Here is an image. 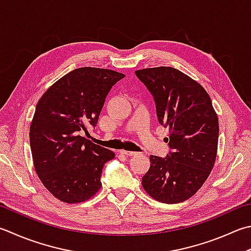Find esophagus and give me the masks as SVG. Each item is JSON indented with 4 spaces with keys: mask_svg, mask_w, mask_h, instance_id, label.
<instances>
[{
    "mask_svg": "<svg viewBox=\"0 0 251 251\" xmlns=\"http://www.w3.org/2000/svg\"><path fill=\"white\" fill-rule=\"evenodd\" d=\"M120 153L122 154V155H126V156H135V155H138V153L136 152H130V151H120Z\"/></svg>",
    "mask_w": 251,
    "mask_h": 251,
    "instance_id": "34e87169",
    "label": "esophagus"
}]
</instances>
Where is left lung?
<instances>
[{"label": "left lung", "mask_w": 251, "mask_h": 251, "mask_svg": "<svg viewBox=\"0 0 251 251\" xmlns=\"http://www.w3.org/2000/svg\"><path fill=\"white\" fill-rule=\"evenodd\" d=\"M152 94L160 125L169 127L166 157L151 155L142 186L163 203L186 201L199 190L213 169L219 119L209 94L195 79L170 67L135 71Z\"/></svg>", "instance_id": "obj_1"}]
</instances>
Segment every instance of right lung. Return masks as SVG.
<instances>
[{"label":"right lung","instance_id":"add662e5","mask_svg":"<svg viewBox=\"0 0 251 251\" xmlns=\"http://www.w3.org/2000/svg\"><path fill=\"white\" fill-rule=\"evenodd\" d=\"M125 74L79 68L47 89L36 106L29 141L38 177L56 199L78 203L100 189L103 165L115 157L79 135L96 126L105 98Z\"/></svg>","mask_w":251,"mask_h":251}]
</instances>
